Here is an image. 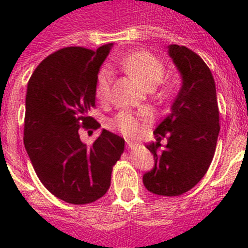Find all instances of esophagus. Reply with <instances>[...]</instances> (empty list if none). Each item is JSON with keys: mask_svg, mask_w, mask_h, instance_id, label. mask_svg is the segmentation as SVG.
Instances as JSON below:
<instances>
[{"mask_svg": "<svg viewBox=\"0 0 248 248\" xmlns=\"http://www.w3.org/2000/svg\"><path fill=\"white\" fill-rule=\"evenodd\" d=\"M135 147V144L132 143V141H127V148L128 149H132V148Z\"/></svg>", "mask_w": 248, "mask_h": 248, "instance_id": "obj_1", "label": "esophagus"}]
</instances>
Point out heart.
<instances>
[{
	"mask_svg": "<svg viewBox=\"0 0 248 248\" xmlns=\"http://www.w3.org/2000/svg\"><path fill=\"white\" fill-rule=\"evenodd\" d=\"M120 65L127 72L128 75L139 79L147 89L155 87L165 76V65L161 60L148 51H134L124 56L118 62ZM112 82V72L109 68H103L96 81V96L99 100L104 101L109 97ZM108 127L121 132L127 138H138L140 136L143 127L139 120L131 113L121 112L108 122Z\"/></svg>",
	"mask_w": 248,
	"mask_h": 248,
	"instance_id": "heart-1",
	"label": "heart"
}]
</instances>
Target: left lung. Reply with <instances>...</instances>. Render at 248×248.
<instances>
[{
    "label": "left lung",
    "instance_id": "1",
    "mask_svg": "<svg viewBox=\"0 0 248 248\" xmlns=\"http://www.w3.org/2000/svg\"><path fill=\"white\" fill-rule=\"evenodd\" d=\"M169 55L181 76V87L171 112L155 127V143L147 148L155 167L144 173L149 192L173 197L201 181L211 165L219 136V108L215 81L202 58L185 46L170 45ZM168 144L160 148V140Z\"/></svg>",
    "mask_w": 248,
    "mask_h": 248
}]
</instances>
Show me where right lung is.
<instances>
[{
	"label": "right lung",
	"mask_w": 248,
	"mask_h": 248,
	"mask_svg": "<svg viewBox=\"0 0 248 248\" xmlns=\"http://www.w3.org/2000/svg\"><path fill=\"white\" fill-rule=\"evenodd\" d=\"M112 46L96 51L60 48L41 62L27 87L25 151L45 188L68 203H91L104 196L124 153V140L108 130L90 148L78 134L100 127L89 112L95 107L99 69Z\"/></svg>",
	"instance_id": "add662e5"
}]
</instances>
